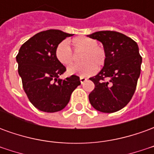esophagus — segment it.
I'll return each mask as SVG.
<instances>
[{
  "mask_svg": "<svg viewBox=\"0 0 154 154\" xmlns=\"http://www.w3.org/2000/svg\"><path fill=\"white\" fill-rule=\"evenodd\" d=\"M87 79L86 78V77H80V81H81V82L82 83H83V82H85L86 81H87Z\"/></svg>",
  "mask_w": 154,
  "mask_h": 154,
  "instance_id": "obj_1",
  "label": "esophagus"
}]
</instances>
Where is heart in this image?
Here are the masks:
<instances>
[{
	"label": "heart",
	"mask_w": 154,
	"mask_h": 154,
	"mask_svg": "<svg viewBox=\"0 0 154 154\" xmlns=\"http://www.w3.org/2000/svg\"><path fill=\"white\" fill-rule=\"evenodd\" d=\"M74 52L76 54L82 53L80 65H73V54L66 41H62L55 48V57L57 61L64 66H70L67 68L69 75H80L87 77L94 74L97 68H101L106 61V54L103 48L97 45L95 38L87 36H78L72 40Z\"/></svg>",
	"instance_id": "heart-1"
}]
</instances>
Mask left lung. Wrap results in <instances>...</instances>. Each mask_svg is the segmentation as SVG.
I'll return each mask as SVG.
<instances>
[{"mask_svg": "<svg viewBox=\"0 0 154 154\" xmlns=\"http://www.w3.org/2000/svg\"><path fill=\"white\" fill-rule=\"evenodd\" d=\"M87 36L100 41L106 54L102 69L90 77L95 84L89 94L90 103L98 111L113 113L125 106L135 91L142 63L139 46L116 31H98Z\"/></svg>", "mask_w": 154, "mask_h": 154, "instance_id": "obj_1", "label": "left lung"}]
</instances>
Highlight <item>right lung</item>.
I'll return each instance as SVG.
<instances>
[{
	"label": "right lung",
	"instance_id": "add662e5",
	"mask_svg": "<svg viewBox=\"0 0 154 154\" xmlns=\"http://www.w3.org/2000/svg\"><path fill=\"white\" fill-rule=\"evenodd\" d=\"M72 35L57 29L39 32L22 44L16 56L25 92L41 111L53 113L64 109L72 91L81 85L76 75L59 78L66 67L55 57L56 46Z\"/></svg>",
	"mask_w": 154,
	"mask_h": 154
}]
</instances>
